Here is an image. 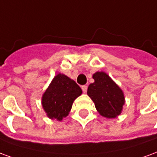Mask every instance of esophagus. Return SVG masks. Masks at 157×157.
I'll list each match as a JSON object with an SVG mask.
<instances>
[{"label":"esophagus","instance_id":"obj_1","mask_svg":"<svg viewBox=\"0 0 157 157\" xmlns=\"http://www.w3.org/2000/svg\"><path fill=\"white\" fill-rule=\"evenodd\" d=\"M82 92H84V93H86V92H87V86H86V85L82 86Z\"/></svg>","mask_w":157,"mask_h":157}]
</instances>
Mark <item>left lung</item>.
Segmentation results:
<instances>
[{
  "mask_svg": "<svg viewBox=\"0 0 157 157\" xmlns=\"http://www.w3.org/2000/svg\"><path fill=\"white\" fill-rule=\"evenodd\" d=\"M92 77L95 82L89 85L87 95L95 103L97 110L106 118L119 115L124 103L121 89L104 72H97Z\"/></svg>",
  "mask_w": 157,
  "mask_h": 157,
  "instance_id": "1",
  "label": "left lung"
}]
</instances>
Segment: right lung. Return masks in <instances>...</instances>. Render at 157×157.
<instances>
[{
    "mask_svg": "<svg viewBox=\"0 0 157 157\" xmlns=\"http://www.w3.org/2000/svg\"><path fill=\"white\" fill-rule=\"evenodd\" d=\"M82 93L81 87L73 80L58 74L43 95V108L48 118L60 121L68 115L74 100Z\"/></svg>",
    "mask_w": 157,
    "mask_h": 157,
    "instance_id": "obj_1",
    "label": "right lung"
}]
</instances>
